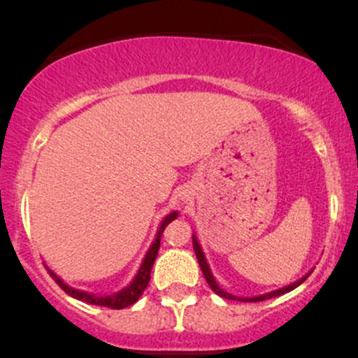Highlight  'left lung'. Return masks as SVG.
I'll return each mask as SVG.
<instances>
[{
  "label": "left lung",
  "mask_w": 358,
  "mask_h": 358,
  "mask_svg": "<svg viewBox=\"0 0 358 358\" xmlns=\"http://www.w3.org/2000/svg\"><path fill=\"white\" fill-rule=\"evenodd\" d=\"M192 242H193V250H195V256H196V259H199L200 269H202V273H203V278L207 279L208 286L212 287V291H213V293H217V294H219V296L225 298V299H234V301H244V303H256V301H264V299H269V298H276V296H281V294H285V293H289V291H293L294 287H298L299 285H301V282H305V281H306V278L310 276L311 273H313V269H310V273H306L305 276H303V278H299L298 281L291 282V285H287V286H282V287H279V289H274V291H271V293H266V294H259V296H250V298H244V296H234V294L227 293V291H224V289H222V287H220L219 285H217L215 278H213V274H212V271H210V266H208V262H207V257H205V254H203V249H202V245H200V242H199V239H196V236H195V234H193V236H192Z\"/></svg>",
  "instance_id": "1"
}]
</instances>
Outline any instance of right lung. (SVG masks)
<instances>
[{"mask_svg": "<svg viewBox=\"0 0 358 358\" xmlns=\"http://www.w3.org/2000/svg\"><path fill=\"white\" fill-rule=\"evenodd\" d=\"M176 217H178V212L173 210V212L168 213L165 219L162 220V224H159V227H158V232H156V236H155V241L151 242L150 249L146 250V254H145V257H143L141 266H139L138 273L134 274L133 279H131L129 285L122 287V289L116 291V293L97 294V293H89V291H84V289H77V287L69 286L67 282H65L64 279H62L59 274L55 273V271L50 269L47 266L48 273H50V276L55 279L57 285H59L62 289L65 291V293L71 294L72 298L80 299V301L89 303V305L108 306V308H113V310H122V308L131 306L133 303L138 301L139 296L143 294V291L146 289L148 282H150V278H151V268H153L155 259H156V256H158L162 234H163V231H165L166 225L170 224L171 220H175Z\"/></svg>", "mask_w": 358, "mask_h": 358, "instance_id": "1", "label": "right lung"}]
</instances>
